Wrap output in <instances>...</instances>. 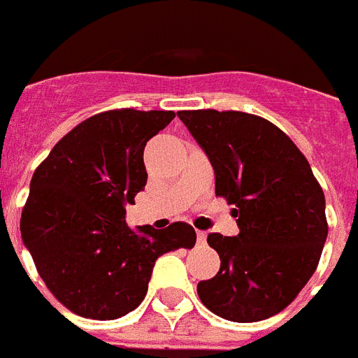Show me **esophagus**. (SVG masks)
<instances>
[{
	"instance_id": "34e87169",
	"label": "esophagus",
	"mask_w": 358,
	"mask_h": 358,
	"mask_svg": "<svg viewBox=\"0 0 358 358\" xmlns=\"http://www.w3.org/2000/svg\"><path fill=\"white\" fill-rule=\"evenodd\" d=\"M197 244L199 245H205V242H207V233L205 231H197Z\"/></svg>"
}]
</instances>
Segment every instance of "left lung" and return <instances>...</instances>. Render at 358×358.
<instances>
[{
    "mask_svg": "<svg viewBox=\"0 0 358 358\" xmlns=\"http://www.w3.org/2000/svg\"><path fill=\"white\" fill-rule=\"evenodd\" d=\"M234 205L240 233L208 234L220 271L197 282L201 303L231 322L281 313L313 277L327 240L325 196L297 145L268 120L238 110L177 113Z\"/></svg>",
    "mask_w": 358,
    "mask_h": 358,
    "instance_id": "1",
    "label": "left lung"
}]
</instances>
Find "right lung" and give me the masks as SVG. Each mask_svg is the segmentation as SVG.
I'll use <instances>...</instances> for the list:
<instances>
[{"label": "right lung", "mask_w": 358, "mask_h": 358, "mask_svg": "<svg viewBox=\"0 0 358 358\" xmlns=\"http://www.w3.org/2000/svg\"><path fill=\"white\" fill-rule=\"evenodd\" d=\"M171 110H107L59 140L31 179L20 231L45 287L71 313L116 320L138 307L155 260L196 244L185 222L136 231L125 205L144 190V148Z\"/></svg>", "instance_id": "obj_1"}]
</instances>
